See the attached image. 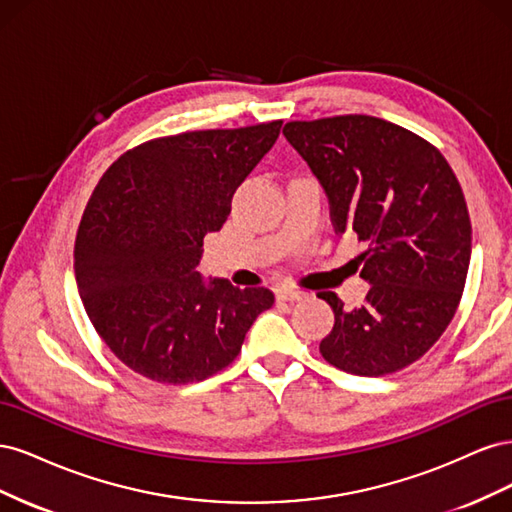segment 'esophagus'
<instances>
[{
	"label": "esophagus",
	"mask_w": 512,
	"mask_h": 512,
	"mask_svg": "<svg viewBox=\"0 0 512 512\" xmlns=\"http://www.w3.org/2000/svg\"><path fill=\"white\" fill-rule=\"evenodd\" d=\"M275 297H277V301H284V303H294V301H301V299H305L307 294L305 292H301V290H294V288H277L275 290Z\"/></svg>",
	"instance_id": "1"
}]
</instances>
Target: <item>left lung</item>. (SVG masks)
<instances>
[{
	"label": "left lung",
	"instance_id": "obj_1",
	"mask_svg": "<svg viewBox=\"0 0 512 512\" xmlns=\"http://www.w3.org/2000/svg\"><path fill=\"white\" fill-rule=\"evenodd\" d=\"M284 136L320 179L335 230L367 245L361 307L318 292L335 312L320 354L354 376L395 374L438 342L461 301L472 250L461 185L438 147L378 117L288 121Z\"/></svg>",
	"mask_w": 512,
	"mask_h": 512
}]
</instances>
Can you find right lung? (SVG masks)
I'll use <instances>...</instances> for the list:
<instances>
[{
  "label": "right lung",
  "instance_id": "1",
  "mask_svg": "<svg viewBox=\"0 0 512 512\" xmlns=\"http://www.w3.org/2000/svg\"><path fill=\"white\" fill-rule=\"evenodd\" d=\"M280 128L282 119L153 138L98 181L76 232V284L98 335L136 374L173 386L207 380L273 305L267 288L207 286L196 265Z\"/></svg>",
  "mask_w": 512,
  "mask_h": 512
}]
</instances>
